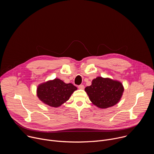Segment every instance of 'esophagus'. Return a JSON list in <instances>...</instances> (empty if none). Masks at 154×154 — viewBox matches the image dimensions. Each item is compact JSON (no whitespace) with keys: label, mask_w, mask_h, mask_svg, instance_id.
Returning a JSON list of instances; mask_svg holds the SVG:
<instances>
[{"label":"esophagus","mask_w":154,"mask_h":154,"mask_svg":"<svg viewBox=\"0 0 154 154\" xmlns=\"http://www.w3.org/2000/svg\"><path fill=\"white\" fill-rule=\"evenodd\" d=\"M78 88H79V89L83 90V89H84V88H85V86H84V85H79V86H78Z\"/></svg>","instance_id":"34e87169"}]
</instances>
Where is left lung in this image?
<instances>
[{"label": "left lung", "instance_id": "left-lung-1", "mask_svg": "<svg viewBox=\"0 0 154 154\" xmlns=\"http://www.w3.org/2000/svg\"><path fill=\"white\" fill-rule=\"evenodd\" d=\"M124 90V86L120 82L102 77L93 79L91 85L85 88L91 102L102 109L113 106L118 103Z\"/></svg>", "mask_w": 154, "mask_h": 154}]
</instances>
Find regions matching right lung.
Returning <instances> with one entry per match:
<instances>
[{"label":"right lung","instance_id":"obj_1","mask_svg":"<svg viewBox=\"0 0 154 154\" xmlns=\"http://www.w3.org/2000/svg\"><path fill=\"white\" fill-rule=\"evenodd\" d=\"M77 90L72 83H65L59 79H55L39 85L36 93L44 103L57 108L68 100Z\"/></svg>","mask_w":154,"mask_h":154}]
</instances>
